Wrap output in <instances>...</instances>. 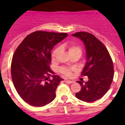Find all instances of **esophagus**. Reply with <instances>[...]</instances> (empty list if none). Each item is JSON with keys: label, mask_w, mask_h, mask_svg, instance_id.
I'll list each match as a JSON object with an SVG mask.
<instances>
[{"label": "esophagus", "mask_w": 125, "mask_h": 125, "mask_svg": "<svg viewBox=\"0 0 125 125\" xmlns=\"http://www.w3.org/2000/svg\"><path fill=\"white\" fill-rule=\"evenodd\" d=\"M64 82L66 83H68V84H71V83H73L72 81L68 80V79H64Z\"/></svg>", "instance_id": "esophagus-1"}]
</instances>
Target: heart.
Instances as JSON below:
<instances>
[{
    "label": "heart",
    "instance_id": "b5f03b06",
    "mask_svg": "<svg viewBox=\"0 0 125 125\" xmlns=\"http://www.w3.org/2000/svg\"><path fill=\"white\" fill-rule=\"evenodd\" d=\"M68 51H69V54H72V53L75 52H81V49H80V47L79 46H76V45L72 44V45H69L68 46ZM59 51H60V48L59 47H56L54 50H53L51 54V58L52 60H55L56 58L57 57L58 53H59ZM72 69H69V68H62L60 69V72L64 76H67V77H69L71 76V73Z\"/></svg>",
    "mask_w": 125,
    "mask_h": 125
}]
</instances>
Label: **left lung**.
<instances>
[{"mask_svg": "<svg viewBox=\"0 0 125 125\" xmlns=\"http://www.w3.org/2000/svg\"><path fill=\"white\" fill-rule=\"evenodd\" d=\"M72 36L84 44L86 62L81 74L88 77L84 83L77 81L81 89L76 97L81 101L93 102L102 98L111 86L114 76L112 59L105 46L93 34L79 32Z\"/></svg>", "mask_w": 125, "mask_h": 125, "instance_id": "left-lung-1", "label": "left lung"}]
</instances>
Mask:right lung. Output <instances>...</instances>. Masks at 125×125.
<instances>
[{
	"mask_svg": "<svg viewBox=\"0 0 125 125\" xmlns=\"http://www.w3.org/2000/svg\"><path fill=\"white\" fill-rule=\"evenodd\" d=\"M68 36L67 33L36 31L22 41L12 57L11 76L19 96L33 106H45L54 100L61 81L57 75L49 79L54 46Z\"/></svg>",
	"mask_w": 125,
	"mask_h": 125,
	"instance_id": "1",
	"label": "right lung"
}]
</instances>
